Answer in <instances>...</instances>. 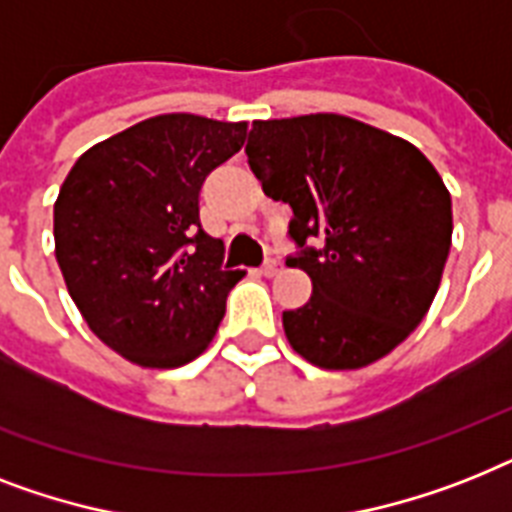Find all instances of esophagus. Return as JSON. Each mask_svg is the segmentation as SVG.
Wrapping results in <instances>:
<instances>
[{
  "label": "esophagus",
  "mask_w": 512,
  "mask_h": 512,
  "mask_svg": "<svg viewBox=\"0 0 512 512\" xmlns=\"http://www.w3.org/2000/svg\"><path fill=\"white\" fill-rule=\"evenodd\" d=\"M260 273H263L265 278L278 276V273H281V263H278V260H268V263H265L263 268H260Z\"/></svg>",
  "instance_id": "obj_1"
}]
</instances>
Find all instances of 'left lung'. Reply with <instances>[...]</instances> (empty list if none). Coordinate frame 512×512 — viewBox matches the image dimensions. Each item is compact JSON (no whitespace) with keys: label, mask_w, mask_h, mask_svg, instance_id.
I'll use <instances>...</instances> for the list:
<instances>
[{"label":"left lung","mask_w":512,"mask_h":512,"mask_svg":"<svg viewBox=\"0 0 512 512\" xmlns=\"http://www.w3.org/2000/svg\"><path fill=\"white\" fill-rule=\"evenodd\" d=\"M247 157L265 197L292 207L302 252L286 263L313 281L310 302L284 313L292 350L326 371L389 355L442 284L452 244L442 176L410 141L336 112L255 120Z\"/></svg>","instance_id":"8db88e82"}]
</instances>
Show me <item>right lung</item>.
Returning <instances> with one entry per match:
<instances>
[{
  "mask_svg": "<svg viewBox=\"0 0 512 512\" xmlns=\"http://www.w3.org/2000/svg\"><path fill=\"white\" fill-rule=\"evenodd\" d=\"M247 123L168 112L86 149L54 202V255L83 321L141 368H181L210 347L231 286L223 242L199 226L207 173Z\"/></svg>",
  "mask_w": 512,
  "mask_h": 512,
  "instance_id": "1",
  "label": "right lung"
}]
</instances>
